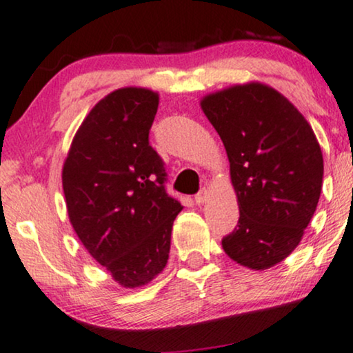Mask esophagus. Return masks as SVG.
I'll use <instances>...</instances> for the list:
<instances>
[{
  "mask_svg": "<svg viewBox=\"0 0 353 353\" xmlns=\"http://www.w3.org/2000/svg\"><path fill=\"white\" fill-rule=\"evenodd\" d=\"M206 199H208V190L206 188L199 190V193L196 194V196H194V201H196L198 204L206 203Z\"/></svg>",
  "mask_w": 353,
  "mask_h": 353,
  "instance_id": "esophagus-1",
  "label": "esophagus"
}]
</instances>
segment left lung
<instances>
[{
	"mask_svg": "<svg viewBox=\"0 0 353 353\" xmlns=\"http://www.w3.org/2000/svg\"><path fill=\"white\" fill-rule=\"evenodd\" d=\"M201 108L228 152L241 214L223 249L243 267H273L296 249L316 211L319 142L301 112L262 83L210 94Z\"/></svg>",
	"mask_w": 353,
	"mask_h": 353,
	"instance_id": "1",
	"label": "left lung"
}]
</instances>
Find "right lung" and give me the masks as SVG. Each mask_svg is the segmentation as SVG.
Segmentation results:
<instances>
[{"instance_id":"obj_1","label":"right lung","mask_w":353,"mask_h":353,"mask_svg":"<svg viewBox=\"0 0 353 353\" xmlns=\"http://www.w3.org/2000/svg\"><path fill=\"white\" fill-rule=\"evenodd\" d=\"M157 108L159 94L150 90L112 91L80 125L62 172L78 239L124 288L145 285L165 268L181 211L149 143Z\"/></svg>"}]
</instances>
